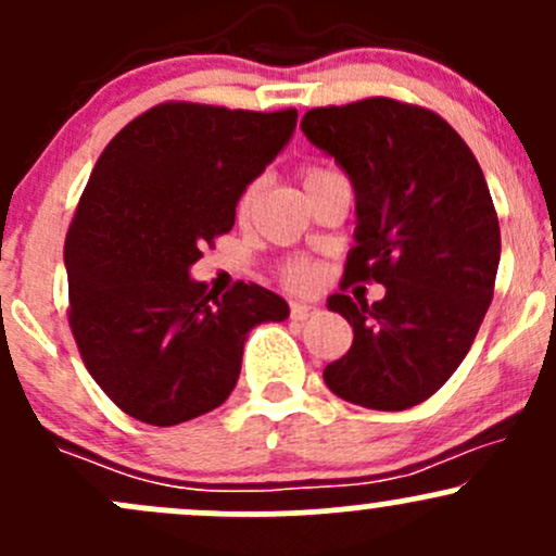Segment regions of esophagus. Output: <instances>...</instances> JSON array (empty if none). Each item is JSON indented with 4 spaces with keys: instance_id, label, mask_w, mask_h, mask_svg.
<instances>
[{
    "instance_id": "obj_1",
    "label": "esophagus",
    "mask_w": 556,
    "mask_h": 556,
    "mask_svg": "<svg viewBox=\"0 0 556 556\" xmlns=\"http://www.w3.org/2000/svg\"><path fill=\"white\" fill-rule=\"evenodd\" d=\"M312 314H317V306H308V303H290V317L295 319V323H303V319H308Z\"/></svg>"
}]
</instances>
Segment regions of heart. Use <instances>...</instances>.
I'll return each instance as SVG.
<instances>
[{
	"label": "heart",
	"instance_id": "1",
	"mask_svg": "<svg viewBox=\"0 0 556 556\" xmlns=\"http://www.w3.org/2000/svg\"><path fill=\"white\" fill-rule=\"evenodd\" d=\"M330 175H332V170H327V167H323V165H306L301 170L303 189H312L314 184L330 178ZM255 197H258V180H253V184L244 186L242 194H239V200H237V218L239 220L248 218L250 210H253ZM282 279H285V285H290V288H306V285L314 279V266L308 261H290L288 266L282 268Z\"/></svg>",
	"mask_w": 556,
	"mask_h": 556
}]
</instances>
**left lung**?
<instances>
[{
    "label": "left lung",
    "instance_id": "left-lung-1",
    "mask_svg": "<svg viewBox=\"0 0 556 556\" xmlns=\"http://www.w3.org/2000/svg\"><path fill=\"white\" fill-rule=\"evenodd\" d=\"M301 130L356 194L343 293L327 301L354 341L325 383L370 410H407L458 370L493 301L501 229L482 167L440 114L394 98L312 109ZM359 281L387 295L354 304L345 288Z\"/></svg>",
    "mask_w": 556,
    "mask_h": 556
}]
</instances>
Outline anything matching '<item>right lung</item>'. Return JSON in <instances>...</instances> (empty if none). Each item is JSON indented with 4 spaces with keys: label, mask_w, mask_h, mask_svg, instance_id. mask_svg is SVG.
<instances>
[{
    "label": "right lung",
    "mask_w": 556,
    "mask_h": 556,
    "mask_svg": "<svg viewBox=\"0 0 556 556\" xmlns=\"http://www.w3.org/2000/svg\"><path fill=\"white\" fill-rule=\"evenodd\" d=\"M298 111L165 101L98 156L66 233L68 325L103 394L151 426L229 400L248 332L288 303L255 282L213 295L189 268L229 233L244 186L282 151Z\"/></svg>",
    "instance_id": "right-lung-1"
}]
</instances>
